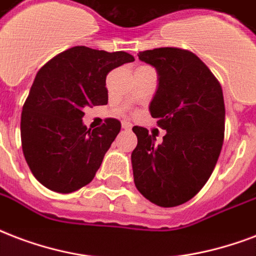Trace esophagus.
<instances>
[{
  "mask_svg": "<svg viewBox=\"0 0 256 256\" xmlns=\"http://www.w3.org/2000/svg\"><path fill=\"white\" fill-rule=\"evenodd\" d=\"M122 126L124 128V130H130V128H132V122L124 120V122H122Z\"/></svg>",
  "mask_w": 256,
  "mask_h": 256,
  "instance_id": "34e87169",
  "label": "esophagus"
}]
</instances>
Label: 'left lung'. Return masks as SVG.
Returning a JSON list of instances; mask_svg holds the SVG:
<instances>
[{
  "mask_svg": "<svg viewBox=\"0 0 256 256\" xmlns=\"http://www.w3.org/2000/svg\"><path fill=\"white\" fill-rule=\"evenodd\" d=\"M138 56L158 72L150 112L167 134L156 142L146 128H132L138 136L130 155L134 186L150 203L175 207L192 199L216 166L224 138L223 92L192 52L158 48Z\"/></svg>",
  "mask_w": 256,
  "mask_h": 256,
  "instance_id": "left-lung-1",
  "label": "left lung"
}]
</instances>
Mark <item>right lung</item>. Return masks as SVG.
<instances>
[{
    "mask_svg": "<svg viewBox=\"0 0 256 256\" xmlns=\"http://www.w3.org/2000/svg\"><path fill=\"white\" fill-rule=\"evenodd\" d=\"M132 61L126 52L73 46L36 74L21 114V142L28 166L42 186L69 194L92 182L122 124L106 118L90 130L82 122V110L106 106V74Z\"/></svg>",
    "mask_w": 256,
    "mask_h": 256,
    "instance_id": "obj_1",
    "label": "right lung"
}]
</instances>
